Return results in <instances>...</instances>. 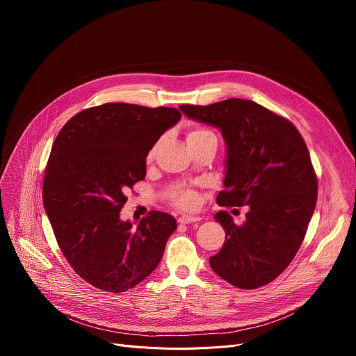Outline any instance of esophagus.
<instances>
[{
    "label": "esophagus",
    "mask_w": 356,
    "mask_h": 356,
    "mask_svg": "<svg viewBox=\"0 0 356 356\" xmlns=\"http://www.w3.org/2000/svg\"><path fill=\"white\" fill-rule=\"evenodd\" d=\"M179 223H192V222H199V216H192V215H181L179 219Z\"/></svg>",
    "instance_id": "1"
}]
</instances>
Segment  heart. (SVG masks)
I'll list each match as a JSON object with an SVG mask.
<instances>
[{"instance_id": "obj_1", "label": "heart", "mask_w": 356, "mask_h": 356, "mask_svg": "<svg viewBox=\"0 0 356 356\" xmlns=\"http://www.w3.org/2000/svg\"><path fill=\"white\" fill-rule=\"evenodd\" d=\"M212 134H213V133H211V131L207 129V128L195 127V128H192V129L189 131L188 136H186V140H188V144H192V143L199 141V140L203 138V137H208V136H212ZM156 149H157V145H153L152 149H149L148 156H147L148 160H152V159L154 157ZM175 203L179 204V207H181V208L192 209V208H195L196 204H197V195H196L193 191H183V192H180V193L176 196Z\"/></svg>"}]
</instances>
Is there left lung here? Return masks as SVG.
<instances>
[{
    "label": "left lung",
    "mask_w": 356,
    "mask_h": 356,
    "mask_svg": "<svg viewBox=\"0 0 356 356\" xmlns=\"http://www.w3.org/2000/svg\"><path fill=\"white\" fill-rule=\"evenodd\" d=\"M186 117L220 129L227 144L220 207H250L235 225L213 218L227 238L209 258L212 270L239 289H257L282 274L305 239L317 199V177L303 137L286 118L248 99L180 105Z\"/></svg>",
    "instance_id": "1"
}]
</instances>
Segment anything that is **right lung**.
<instances>
[{"mask_svg": "<svg viewBox=\"0 0 356 356\" xmlns=\"http://www.w3.org/2000/svg\"><path fill=\"white\" fill-rule=\"evenodd\" d=\"M181 118L176 108L104 104L72 117L44 170L43 203L67 263L90 286L121 293L159 266L176 219L153 211L121 220L127 191L145 177V159Z\"/></svg>", "mask_w": 356, "mask_h": 356, "instance_id": "right-lung-1", "label": "right lung"}]
</instances>
